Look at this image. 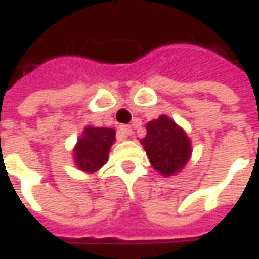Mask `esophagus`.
I'll use <instances>...</instances> for the list:
<instances>
[{
	"label": "esophagus",
	"instance_id": "1",
	"mask_svg": "<svg viewBox=\"0 0 259 259\" xmlns=\"http://www.w3.org/2000/svg\"><path fill=\"white\" fill-rule=\"evenodd\" d=\"M120 132H122L126 137H129L133 135V129H132L130 126H126V124H124V126H120Z\"/></svg>",
	"mask_w": 259,
	"mask_h": 259
}]
</instances>
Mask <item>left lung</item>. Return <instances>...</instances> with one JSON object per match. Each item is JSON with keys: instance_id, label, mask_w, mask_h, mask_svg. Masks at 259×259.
<instances>
[{"instance_id": "obj_1", "label": "left lung", "mask_w": 259, "mask_h": 259, "mask_svg": "<svg viewBox=\"0 0 259 259\" xmlns=\"http://www.w3.org/2000/svg\"><path fill=\"white\" fill-rule=\"evenodd\" d=\"M140 140L152 167L164 177L180 173L191 157V140L171 117L161 115L146 124Z\"/></svg>"}]
</instances>
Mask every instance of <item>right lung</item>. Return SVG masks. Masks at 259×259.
I'll return each mask as SVG.
<instances>
[{"mask_svg":"<svg viewBox=\"0 0 259 259\" xmlns=\"http://www.w3.org/2000/svg\"><path fill=\"white\" fill-rule=\"evenodd\" d=\"M115 142V129L86 126L73 147L75 166L80 171L96 173L107 163L110 147Z\"/></svg>","mask_w":259,"mask_h":259,"instance_id":"obj_1","label":"right lung"}]
</instances>
